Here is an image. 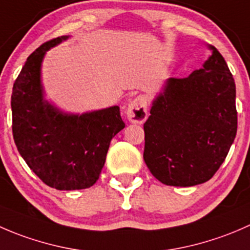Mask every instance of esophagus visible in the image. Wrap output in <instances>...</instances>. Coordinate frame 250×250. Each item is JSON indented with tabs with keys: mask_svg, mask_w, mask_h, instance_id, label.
Masks as SVG:
<instances>
[{
	"mask_svg": "<svg viewBox=\"0 0 250 250\" xmlns=\"http://www.w3.org/2000/svg\"><path fill=\"white\" fill-rule=\"evenodd\" d=\"M127 117L132 123L141 125L147 118V99L144 95H139L128 104Z\"/></svg>",
	"mask_w": 250,
	"mask_h": 250,
	"instance_id": "34e87169",
	"label": "esophagus"
}]
</instances>
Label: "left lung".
<instances>
[{
  "instance_id": "8db88e82",
  "label": "left lung",
  "mask_w": 250,
  "mask_h": 250,
  "mask_svg": "<svg viewBox=\"0 0 250 250\" xmlns=\"http://www.w3.org/2000/svg\"><path fill=\"white\" fill-rule=\"evenodd\" d=\"M211 55L185 78H168L144 123V161L169 186H195L211 179L237 133L236 84L223 55Z\"/></svg>"
}]
</instances>
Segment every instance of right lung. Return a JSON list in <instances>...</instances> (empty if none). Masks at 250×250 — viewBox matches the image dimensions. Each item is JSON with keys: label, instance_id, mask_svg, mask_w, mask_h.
Returning <instances> with one entry per match:
<instances>
[{"label": "right lung", "instance_id": "1", "mask_svg": "<svg viewBox=\"0 0 250 250\" xmlns=\"http://www.w3.org/2000/svg\"><path fill=\"white\" fill-rule=\"evenodd\" d=\"M69 39L40 46L25 62L12 93L14 143L26 165L57 190H82L97 183L110 141L125 128L120 107L65 113L43 98L41 65L48 49Z\"/></svg>", "mask_w": 250, "mask_h": 250}]
</instances>
